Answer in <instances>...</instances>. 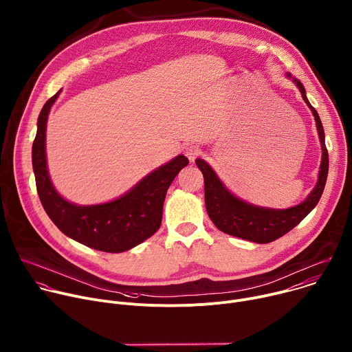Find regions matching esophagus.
I'll use <instances>...</instances> for the list:
<instances>
[{
    "label": "esophagus",
    "mask_w": 352,
    "mask_h": 352,
    "mask_svg": "<svg viewBox=\"0 0 352 352\" xmlns=\"http://www.w3.org/2000/svg\"><path fill=\"white\" fill-rule=\"evenodd\" d=\"M199 153H201V150H199V147L198 146H192V144H190V146H187V147H184V155L192 162L198 155H199Z\"/></svg>",
    "instance_id": "esophagus-1"
}]
</instances>
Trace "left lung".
<instances>
[{"label": "left lung", "mask_w": 352, "mask_h": 352, "mask_svg": "<svg viewBox=\"0 0 352 352\" xmlns=\"http://www.w3.org/2000/svg\"><path fill=\"white\" fill-rule=\"evenodd\" d=\"M287 76L293 79L296 86L300 89L304 101L315 116L322 146V162L318 183L304 202L287 209H272L248 204L232 194L214 169L204 160H195L198 169L204 175L205 206L210 221L226 234L258 244H266L285 236L311 212L322 197L329 172V154L324 144V131L320 118L316 109L309 104L302 83L298 79L292 78L290 74H287Z\"/></svg>", "instance_id": "8db88e82"}]
</instances>
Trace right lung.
Masks as SVG:
<instances>
[{
	"label": "right lung",
	"mask_w": 352,
	"mask_h": 352,
	"mask_svg": "<svg viewBox=\"0 0 352 352\" xmlns=\"http://www.w3.org/2000/svg\"><path fill=\"white\" fill-rule=\"evenodd\" d=\"M60 90L43 107L32 148L33 170L40 201L50 219L67 237L104 252H123L151 237L161 226L166 191L177 173L188 165L184 155L160 166L122 197L98 205H76L54 188L45 155L50 109Z\"/></svg>",
	"instance_id": "obj_1"
}]
</instances>
